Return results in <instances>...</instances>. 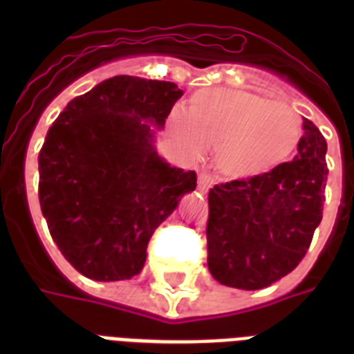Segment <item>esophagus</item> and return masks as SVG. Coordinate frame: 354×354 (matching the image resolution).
Here are the masks:
<instances>
[{"mask_svg": "<svg viewBox=\"0 0 354 354\" xmlns=\"http://www.w3.org/2000/svg\"><path fill=\"white\" fill-rule=\"evenodd\" d=\"M211 183H213V180H211L207 174H200V176H198V191H200V193H207V189L211 187Z\"/></svg>", "mask_w": 354, "mask_h": 354, "instance_id": "obj_1", "label": "esophagus"}]
</instances>
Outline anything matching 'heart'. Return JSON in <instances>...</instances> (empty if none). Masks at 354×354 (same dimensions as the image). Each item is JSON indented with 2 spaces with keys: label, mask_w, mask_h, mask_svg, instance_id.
Here are the masks:
<instances>
[{
  "label": "heart",
  "mask_w": 354,
  "mask_h": 354,
  "mask_svg": "<svg viewBox=\"0 0 354 354\" xmlns=\"http://www.w3.org/2000/svg\"><path fill=\"white\" fill-rule=\"evenodd\" d=\"M167 127L189 158L215 149L216 169L232 180H252L281 167L303 136L301 119L288 106L226 88L196 91L185 115L172 112Z\"/></svg>",
  "instance_id": "obj_1"
}]
</instances>
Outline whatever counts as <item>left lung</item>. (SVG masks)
I'll return each mask as SVG.
<instances>
[{"label": "left lung", "instance_id": "1", "mask_svg": "<svg viewBox=\"0 0 354 354\" xmlns=\"http://www.w3.org/2000/svg\"><path fill=\"white\" fill-rule=\"evenodd\" d=\"M327 141L303 119L296 158L268 174L209 191L207 268L221 285L259 290L290 274L322 222Z\"/></svg>", "mask_w": 354, "mask_h": 354}]
</instances>
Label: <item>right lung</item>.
I'll return each mask as SVG.
<instances>
[{"label": "right lung", "mask_w": 354, "mask_h": 354, "mask_svg": "<svg viewBox=\"0 0 354 354\" xmlns=\"http://www.w3.org/2000/svg\"><path fill=\"white\" fill-rule=\"evenodd\" d=\"M183 91L174 82L119 75L68 102L38 156V196L53 241L95 281L143 270L156 227L196 187V174L156 150Z\"/></svg>", "instance_id": "right-lung-1"}]
</instances>
